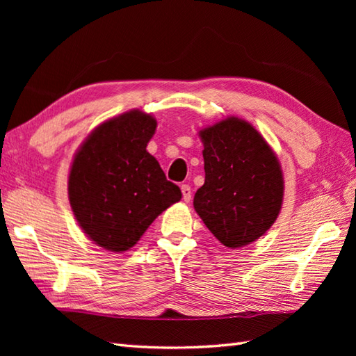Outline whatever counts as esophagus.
<instances>
[{"instance_id":"1","label":"esophagus","mask_w":356,"mask_h":356,"mask_svg":"<svg viewBox=\"0 0 356 356\" xmlns=\"http://www.w3.org/2000/svg\"><path fill=\"white\" fill-rule=\"evenodd\" d=\"M180 188H182V195H184V200L188 203V202H190L191 200V197H193V193H191V186L190 185H182V186H180Z\"/></svg>"}]
</instances>
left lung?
Here are the masks:
<instances>
[{
  "mask_svg": "<svg viewBox=\"0 0 356 356\" xmlns=\"http://www.w3.org/2000/svg\"><path fill=\"white\" fill-rule=\"evenodd\" d=\"M205 184L194 209L220 243H252L277 220L284 182L274 151L255 128L228 118L200 131Z\"/></svg>",
  "mask_w": 356,
  "mask_h": 356,
  "instance_id": "8db88e82",
  "label": "left lung"
}]
</instances>
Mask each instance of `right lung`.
I'll use <instances>...</instances> for the list:
<instances>
[{"mask_svg":"<svg viewBox=\"0 0 356 356\" xmlns=\"http://www.w3.org/2000/svg\"><path fill=\"white\" fill-rule=\"evenodd\" d=\"M157 122L139 110L99 125L74 154L69 200L79 226L97 246L122 252L154 218L182 199L147 151Z\"/></svg>","mask_w":356,"mask_h":356,"instance_id":"1","label":"right lung"}]
</instances>
